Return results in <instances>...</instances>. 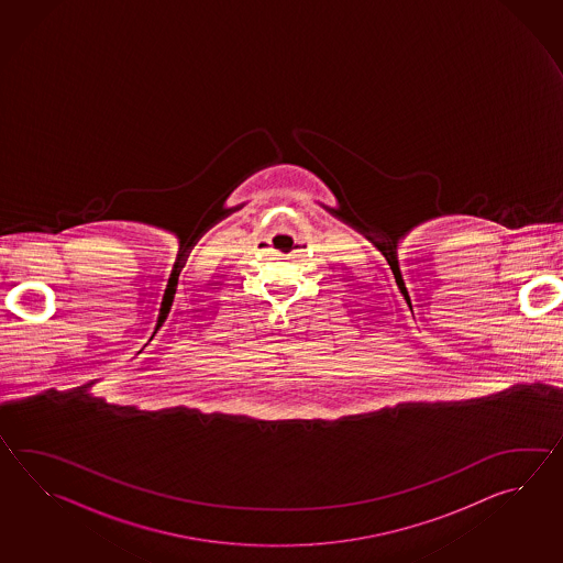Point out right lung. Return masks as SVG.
<instances>
[{
	"label": "right lung",
	"mask_w": 563,
	"mask_h": 563,
	"mask_svg": "<svg viewBox=\"0 0 563 563\" xmlns=\"http://www.w3.org/2000/svg\"><path fill=\"white\" fill-rule=\"evenodd\" d=\"M139 354H141V352H139Z\"/></svg>",
	"instance_id": "right-lung-1"
}]
</instances>
